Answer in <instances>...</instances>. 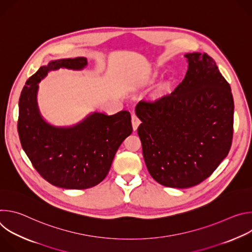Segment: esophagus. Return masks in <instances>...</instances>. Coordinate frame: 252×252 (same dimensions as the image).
<instances>
[{
    "label": "esophagus",
    "mask_w": 252,
    "mask_h": 252,
    "mask_svg": "<svg viewBox=\"0 0 252 252\" xmlns=\"http://www.w3.org/2000/svg\"><path fill=\"white\" fill-rule=\"evenodd\" d=\"M131 124H132V128L135 131L137 129L139 124H140V121L138 120V118L134 114L131 116Z\"/></svg>",
    "instance_id": "34e87169"
}]
</instances>
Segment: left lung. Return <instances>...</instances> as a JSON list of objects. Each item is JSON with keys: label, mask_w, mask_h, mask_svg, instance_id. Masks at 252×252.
I'll return each instance as SVG.
<instances>
[{"label": "left lung", "mask_w": 252, "mask_h": 252, "mask_svg": "<svg viewBox=\"0 0 252 252\" xmlns=\"http://www.w3.org/2000/svg\"><path fill=\"white\" fill-rule=\"evenodd\" d=\"M189 68L173 92L141 99L135 114L148 170L167 188L188 189L227 157L233 136L231 89L207 54L185 56Z\"/></svg>", "instance_id": "obj_1"}]
</instances>
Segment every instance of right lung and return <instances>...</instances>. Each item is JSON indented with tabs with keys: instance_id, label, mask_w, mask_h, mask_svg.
I'll use <instances>...</instances> for the list:
<instances>
[{
	"instance_id": "add662e5",
	"label": "right lung",
	"mask_w": 252,
	"mask_h": 252,
	"mask_svg": "<svg viewBox=\"0 0 252 252\" xmlns=\"http://www.w3.org/2000/svg\"><path fill=\"white\" fill-rule=\"evenodd\" d=\"M87 64L83 57L50 62L27 81L19 100L18 132L23 150L42 177L66 189H86L102 182L118 149L132 132L127 111L113 116L94 112L66 127L52 126L42 118L38 84L51 70L83 69Z\"/></svg>"
}]
</instances>
